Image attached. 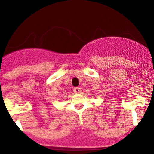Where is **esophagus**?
Returning a JSON list of instances; mask_svg holds the SVG:
<instances>
[{"mask_svg": "<svg viewBox=\"0 0 154 154\" xmlns=\"http://www.w3.org/2000/svg\"><path fill=\"white\" fill-rule=\"evenodd\" d=\"M74 93H75V94H79V93H81V89L79 88H75V89H74Z\"/></svg>", "mask_w": 154, "mask_h": 154, "instance_id": "34e87169", "label": "esophagus"}]
</instances>
